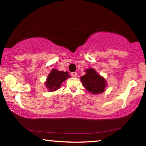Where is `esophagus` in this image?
I'll list each match as a JSON object with an SVG mask.
<instances>
[{"label": "esophagus", "instance_id": "1", "mask_svg": "<svg viewBox=\"0 0 146 146\" xmlns=\"http://www.w3.org/2000/svg\"><path fill=\"white\" fill-rule=\"evenodd\" d=\"M76 75H77V73H76V72H72V73H71V76H73V77H75V76H76Z\"/></svg>", "mask_w": 146, "mask_h": 146}]
</instances>
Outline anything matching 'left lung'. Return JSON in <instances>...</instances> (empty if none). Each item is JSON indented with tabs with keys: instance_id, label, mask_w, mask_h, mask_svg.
<instances>
[{
	"instance_id": "left-lung-1",
	"label": "left lung",
	"mask_w": 146,
	"mask_h": 146,
	"mask_svg": "<svg viewBox=\"0 0 146 146\" xmlns=\"http://www.w3.org/2000/svg\"><path fill=\"white\" fill-rule=\"evenodd\" d=\"M85 72V75L80 77V80L86 90L93 95L103 93L107 86L106 79L98 74L93 68L86 70Z\"/></svg>"
}]
</instances>
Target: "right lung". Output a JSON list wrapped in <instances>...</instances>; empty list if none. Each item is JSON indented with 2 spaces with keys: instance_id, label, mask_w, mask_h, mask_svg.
Segmentation results:
<instances>
[{
  "instance_id": "1",
  "label": "right lung",
  "mask_w": 146,
  "mask_h": 146,
  "mask_svg": "<svg viewBox=\"0 0 146 146\" xmlns=\"http://www.w3.org/2000/svg\"><path fill=\"white\" fill-rule=\"evenodd\" d=\"M70 77L68 71L64 72L63 71H60L56 69H53L47 77L45 86L49 91H55L60 88L64 81Z\"/></svg>"
}]
</instances>
